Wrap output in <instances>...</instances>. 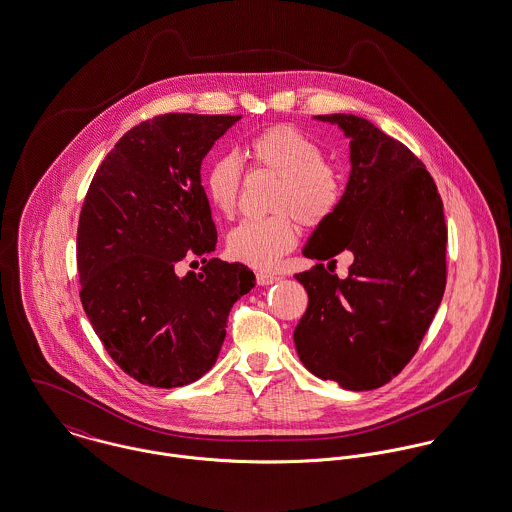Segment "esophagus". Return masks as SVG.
Listing matches in <instances>:
<instances>
[{
    "label": "esophagus",
    "mask_w": 512,
    "mask_h": 512,
    "mask_svg": "<svg viewBox=\"0 0 512 512\" xmlns=\"http://www.w3.org/2000/svg\"><path fill=\"white\" fill-rule=\"evenodd\" d=\"M281 281V277L277 275H271V273H257V283L261 286H267V284H275Z\"/></svg>",
    "instance_id": "1"
}]
</instances>
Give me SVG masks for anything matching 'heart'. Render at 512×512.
I'll return each mask as SVG.
<instances>
[{"label": "heart", "instance_id": "b5f03b06", "mask_svg": "<svg viewBox=\"0 0 512 512\" xmlns=\"http://www.w3.org/2000/svg\"><path fill=\"white\" fill-rule=\"evenodd\" d=\"M245 157L257 171L277 176L271 210L265 220H245L229 231L228 253L235 261L271 269L296 245L294 218L308 228L326 222L340 206L343 178L324 161V151L306 133L277 125L255 135L245 145ZM204 192L210 204L231 216L241 188V167L231 155L214 159L204 171Z\"/></svg>", "mask_w": 512, "mask_h": 512}]
</instances>
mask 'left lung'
I'll use <instances>...</instances> for the list:
<instances>
[{
	"label": "left lung",
	"mask_w": 512,
	"mask_h": 512,
	"mask_svg": "<svg viewBox=\"0 0 512 512\" xmlns=\"http://www.w3.org/2000/svg\"><path fill=\"white\" fill-rule=\"evenodd\" d=\"M349 139V178L336 212L302 255H353L345 279L322 263L298 273L308 308L294 330L304 367L345 391L397 377L428 332L446 288L448 229L438 188L408 147L357 115H314ZM332 271V269H330Z\"/></svg>",
	"instance_id": "1"
}]
</instances>
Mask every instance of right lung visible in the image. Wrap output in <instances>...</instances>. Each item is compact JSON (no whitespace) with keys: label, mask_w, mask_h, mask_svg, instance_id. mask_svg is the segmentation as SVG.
<instances>
[{"label":"right lung","mask_w":512,"mask_h":512,"mask_svg":"<svg viewBox=\"0 0 512 512\" xmlns=\"http://www.w3.org/2000/svg\"><path fill=\"white\" fill-rule=\"evenodd\" d=\"M241 115H159L129 129L88 188L76 239L80 300L115 363L149 387L208 373L231 306L255 286L241 263L210 259L176 275L186 255L216 251L200 167ZM206 261V259H204Z\"/></svg>","instance_id":"right-lung-1"}]
</instances>
